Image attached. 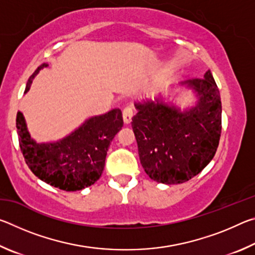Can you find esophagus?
Listing matches in <instances>:
<instances>
[{"label": "esophagus", "instance_id": "1", "mask_svg": "<svg viewBox=\"0 0 255 255\" xmlns=\"http://www.w3.org/2000/svg\"><path fill=\"white\" fill-rule=\"evenodd\" d=\"M133 116V111L130 107H126L125 109L123 110V118H124V123L128 125L131 123V118Z\"/></svg>", "mask_w": 255, "mask_h": 255}]
</instances>
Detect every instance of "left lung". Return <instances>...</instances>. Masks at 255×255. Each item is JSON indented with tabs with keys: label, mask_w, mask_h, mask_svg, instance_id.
Segmentation results:
<instances>
[{
	"label": "left lung",
	"mask_w": 255,
	"mask_h": 255,
	"mask_svg": "<svg viewBox=\"0 0 255 255\" xmlns=\"http://www.w3.org/2000/svg\"><path fill=\"white\" fill-rule=\"evenodd\" d=\"M198 101L181 111L162 98L135 103L131 127L141 166L158 183L187 182L208 165L222 132V102L217 84L207 71L202 79L185 81Z\"/></svg>",
	"instance_id": "1"
}]
</instances>
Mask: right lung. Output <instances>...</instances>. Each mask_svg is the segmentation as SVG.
Masks as SVG:
<instances>
[{"label":"right lung","mask_w":255,"mask_h":255,"mask_svg":"<svg viewBox=\"0 0 255 255\" xmlns=\"http://www.w3.org/2000/svg\"><path fill=\"white\" fill-rule=\"evenodd\" d=\"M29 77L25 92L41 68ZM124 126L120 109L86 120L71 135L56 143L38 144L27 129L23 115L16 114L19 145L25 163L41 181L65 191H77L97 182L105 169L110 143Z\"/></svg>","instance_id":"1"}]
</instances>
